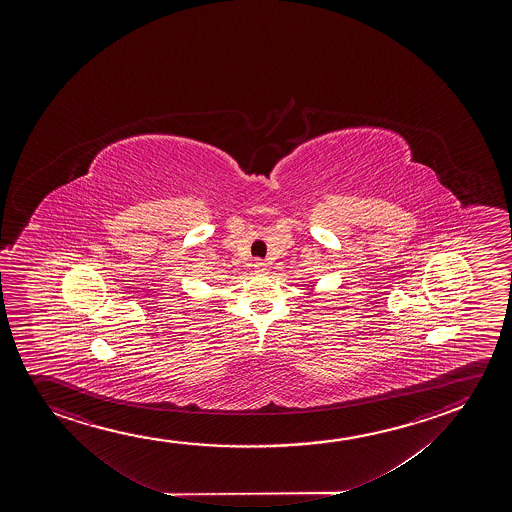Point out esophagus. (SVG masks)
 I'll list each match as a JSON object with an SVG mask.
<instances>
[{
  "instance_id": "34e87169",
  "label": "esophagus",
  "mask_w": 512,
  "mask_h": 512,
  "mask_svg": "<svg viewBox=\"0 0 512 512\" xmlns=\"http://www.w3.org/2000/svg\"><path fill=\"white\" fill-rule=\"evenodd\" d=\"M254 272L256 273H261V272H265V263H263V261H261V259H256V261H254Z\"/></svg>"
}]
</instances>
